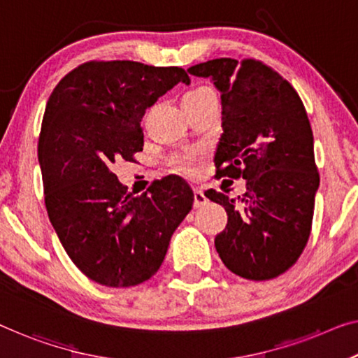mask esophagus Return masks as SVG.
Instances as JSON below:
<instances>
[{
    "label": "esophagus",
    "mask_w": 358,
    "mask_h": 358,
    "mask_svg": "<svg viewBox=\"0 0 358 358\" xmlns=\"http://www.w3.org/2000/svg\"><path fill=\"white\" fill-rule=\"evenodd\" d=\"M207 204V197L206 194L202 193L201 189H194V209H201V207H204Z\"/></svg>",
    "instance_id": "esophagus-1"
}]
</instances>
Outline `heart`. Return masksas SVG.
I'll list each match as a JSON object with an SVG mask.
<instances>
[{"label":"heart","instance_id":"b5f03b06","mask_svg":"<svg viewBox=\"0 0 358 358\" xmlns=\"http://www.w3.org/2000/svg\"><path fill=\"white\" fill-rule=\"evenodd\" d=\"M212 90L209 87H197L189 90V92H186L183 99L186 98H196V96H201V94H206V93H210ZM194 161V156L191 152H181L177 154V156L172 157V161H170V165H172L173 170H177V172H189L191 170V165H193Z\"/></svg>","mask_w":358,"mask_h":358}]
</instances>
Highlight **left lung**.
Instances as JSON below:
<instances>
[{"mask_svg":"<svg viewBox=\"0 0 358 358\" xmlns=\"http://www.w3.org/2000/svg\"><path fill=\"white\" fill-rule=\"evenodd\" d=\"M188 72L210 78L220 92L217 175L246 180V193L236 199L215 189L206 193L228 213L227 228L215 238L217 252L234 275L276 278L306 248L320 186L306 108L289 82L259 61L220 57Z\"/></svg>","mask_w":358,"mask_h":358,"instance_id":"obj_1","label":"left lung"}]
</instances>
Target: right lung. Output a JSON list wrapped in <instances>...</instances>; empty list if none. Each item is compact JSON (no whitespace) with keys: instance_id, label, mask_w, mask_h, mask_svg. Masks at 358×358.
Masks as SVG:
<instances>
[{"instance_id":"obj_1","label":"right lung","mask_w":358,"mask_h":358,"mask_svg":"<svg viewBox=\"0 0 358 358\" xmlns=\"http://www.w3.org/2000/svg\"><path fill=\"white\" fill-rule=\"evenodd\" d=\"M180 82L189 83L180 67L93 61L69 72L46 103L38 162L48 217L72 262L103 286L151 278L193 207L181 178L135 196L112 170L143 151V115Z\"/></svg>"}]
</instances>
